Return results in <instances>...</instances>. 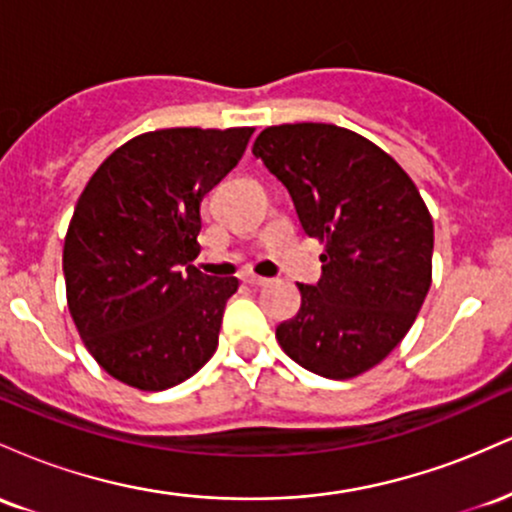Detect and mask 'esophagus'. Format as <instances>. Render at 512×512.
I'll return each mask as SVG.
<instances>
[{"label": "esophagus", "mask_w": 512, "mask_h": 512, "mask_svg": "<svg viewBox=\"0 0 512 512\" xmlns=\"http://www.w3.org/2000/svg\"><path fill=\"white\" fill-rule=\"evenodd\" d=\"M243 281H245V284H250V286H264L269 279H264V276H257V274L248 272V274H243Z\"/></svg>", "instance_id": "1"}]
</instances>
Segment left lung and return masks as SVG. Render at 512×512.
Masks as SVG:
<instances>
[{
    "mask_svg": "<svg viewBox=\"0 0 512 512\" xmlns=\"http://www.w3.org/2000/svg\"><path fill=\"white\" fill-rule=\"evenodd\" d=\"M286 185L298 221L325 245L322 279L298 284L301 310L276 327L298 366L349 380L407 337L433 274V219L387 151L346 127L296 122L252 144Z\"/></svg>",
    "mask_w": 512,
    "mask_h": 512,
    "instance_id": "8db88e82",
    "label": "left lung"
}]
</instances>
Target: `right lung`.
I'll list each match as a JSON object with an SVG mask.
<instances>
[{"mask_svg":"<svg viewBox=\"0 0 512 512\" xmlns=\"http://www.w3.org/2000/svg\"><path fill=\"white\" fill-rule=\"evenodd\" d=\"M252 132H144L86 182L64 236L67 305L88 354L120 383L168 390L214 356L238 279L192 264L199 204L240 161Z\"/></svg>","mask_w":512,"mask_h":512,"instance_id":"add662e5","label":"right lung"}]
</instances>
